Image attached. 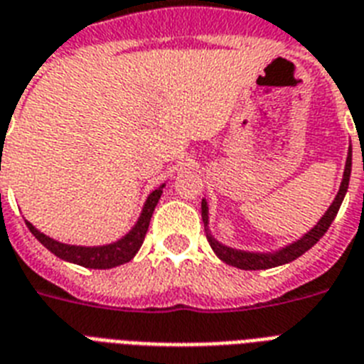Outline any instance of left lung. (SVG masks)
<instances>
[{
	"mask_svg": "<svg viewBox=\"0 0 364 364\" xmlns=\"http://www.w3.org/2000/svg\"><path fill=\"white\" fill-rule=\"evenodd\" d=\"M350 176H351V151L350 154H348V160H346L344 179H342L338 194H336V198H334V202L327 210V213L321 217V221L317 223L310 232L304 234L299 242L291 243V245L279 249V251H276V253L262 255V253H247V251H236V249L225 247L223 243L215 242L211 236H208V242H210L211 249L215 251V255L219 257V259L225 260L227 264L236 266V268H240V270H266V268H274V266L287 264V262H291V260L299 259L300 255H304L310 247H314V245L321 240L323 234L327 232L328 227H331V223L334 221V217H336V213H338L346 193H348ZM202 219H204V225H208V204H205V200H202Z\"/></svg>",
	"mask_w": 364,
	"mask_h": 364,
	"instance_id": "obj_1",
	"label": "left lung"
}]
</instances>
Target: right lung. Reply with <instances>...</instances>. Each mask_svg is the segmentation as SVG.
Masks as SVG:
<instances>
[{
	"instance_id": "1",
	"label": "right lung",
	"mask_w": 364,
	"mask_h": 364,
	"mask_svg": "<svg viewBox=\"0 0 364 364\" xmlns=\"http://www.w3.org/2000/svg\"><path fill=\"white\" fill-rule=\"evenodd\" d=\"M162 188H164V185L149 194L147 202L143 205L139 221L136 223V227L132 228L124 238L119 240V242L115 243H109V245H102V247L65 245V243H60L56 242V240L48 238V236L41 234L31 223L26 221V225L30 228V232L33 234L50 253H54L56 257H60V259L68 260V262H75V264H81L85 266V268H96V270L115 268V266L124 264V262L132 260V257L137 253V249L141 247L143 240H145V234H147L149 230V223H151V215H153L154 205L159 204L160 194H162Z\"/></svg>"
}]
</instances>
